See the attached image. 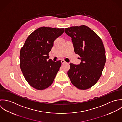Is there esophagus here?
<instances>
[{"label": "esophagus", "instance_id": "esophagus-1", "mask_svg": "<svg viewBox=\"0 0 122 122\" xmlns=\"http://www.w3.org/2000/svg\"><path fill=\"white\" fill-rule=\"evenodd\" d=\"M61 63H62V64H65V63H66V62L64 60H61Z\"/></svg>", "mask_w": 122, "mask_h": 122}]
</instances>
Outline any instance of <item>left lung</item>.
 <instances>
[{"mask_svg":"<svg viewBox=\"0 0 122 122\" xmlns=\"http://www.w3.org/2000/svg\"><path fill=\"white\" fill-rule=\"evenodd\" d=\"M65 32L72 38L74 52L81 59L79 65L70 64L68 76L78 89H88L97 82L105 66L106 52L103 42L85 25L65 28Z\"/></svg>","mask_w":122,"mask_h":122,"instance_id":"obj_1","label":"left lung"}]
</instances>
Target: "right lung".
Segmentation results:
<instances>
[{"instance_id": "obj_1", "label": "right lung", "mask_w": 122, "mask_h": 122, "mask_svg": "<svg viewBox=\"0 0 122 122\" xmlns=\"http://www.w3.org/2000/svg\"><path fill=\"white\" fill-rule=\"evenodd\" d=\"M64 32V28L42 27L26 39L20 51V66L25 79L33 88L43 90L52 84L62 63L60 60H48L49 53L54 41Z\"/></svg>"}]
</instances>
